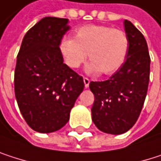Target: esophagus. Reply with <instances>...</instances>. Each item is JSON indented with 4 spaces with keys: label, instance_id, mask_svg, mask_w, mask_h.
Segmentation results:
<instances>
[{
    "label": "esophagus",
    "instance_id": "1",
    "mask_svg": "<svg viewBox=\"0 0 161 161\" xmlns=\"http://www.w3.org/2000/svg\"><path fill=\"white\" fill-rule=\"evenodd\" d=\"M83 81H84V86H85V88H88V87H89V83H90V80H89L88 78L84 77V78H83Z\"/></svg>",
    "mask_w": 161,
    "mask_h": 161
}]
</instances>
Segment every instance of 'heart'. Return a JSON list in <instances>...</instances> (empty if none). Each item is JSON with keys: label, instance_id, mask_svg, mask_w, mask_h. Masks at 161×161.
Here are the masks:
<instances>
[{"label": "heart", "instance_id": "1", "mask_svg": "<svg viewBox=\"0 0 161 161\" xmlns=\"http://www.w3.org/2000/svg\"><path fill=\"white\" fill-rule=\"evenodd\" d=\"M129 47L127 35L120 29L90 24L78 28L72 38L61 42L64 63L72 69L79 68L88 58V72L112 75L123 65Z\"/></svg>", "mask_w": 161, "mask_h": 161}]
</instances>
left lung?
<instances>
[{
    "label": "left lung",
    "instance_id": "obj_1",
    "mask_svg": "<svg viewBox=\"0 0 161 161\" xmlns=\"http://www.w3.org/2000/svg\"><path fill=\"white\" fill-rule=\"evenodd\" d=\"M124 25L129 40L125 63L109 80L89 84L95 96L92 120L99 130L114 135L126 132L137 122L150 77V56L144 36L130 21L125 19Z\"/></svg>",
    "mask_w": 161,
    "mask_h": 161
}]
</instances>
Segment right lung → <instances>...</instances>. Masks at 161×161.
Returning <instances> with one entry per match:
<instances>
[{
  "label": "right lung",
  "mask_w": 161,
  "mask_h": 161,
  "mask_svg": "<svg viewBox=\"0 0 161 161\" xmlns=\"http://www.w3.org/2000/svg\"><path fill=\"white\" fill-rule=\"evenodd\" d=\"M67 19L46 17L25 35L15 69V95L29 126L40 133L62 128L83 91V78L64 64L59 47Z\"/></svg>",
  "instance_id": "1"
}]
</instances>
